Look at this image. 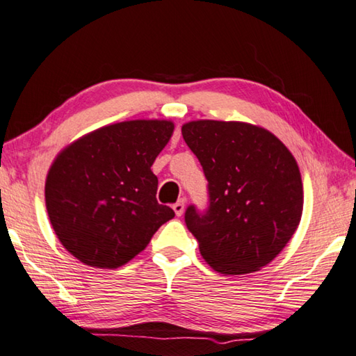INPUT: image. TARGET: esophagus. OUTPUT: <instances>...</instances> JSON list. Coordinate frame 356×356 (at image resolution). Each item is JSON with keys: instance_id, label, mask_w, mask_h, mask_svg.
<instances>
[{"instance_id": "34e87169", "label": "esophagus", "mask_w": 356, "mask_h": 356, "mask_svg": "<svg viewBox=\"0 0 356 356\" xmlns=\"http://www.w3.org/2000/svg\"><path fill=\"white\" fill-rule=\"evenodd\" d=\"M184 208H186V200H184V198H179V200L173 204V211H175V214H177L178 217L184 214Z\"/></svg>"}]
</instances>
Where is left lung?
Returning <instances> with one entry per match:
<instances>
[{"instance_id":"8db88e82","label":"left lung","mask_w":356,"mask_h":356,"mask_svg":"<svg viewBox=\"0 0 356 356\" xmlns=\"http://www.w3.org/2000/svg\"><path fill=\"white\" fill-rule=\"evenodd\" d=\"M181 133L208 179V209L191 204L184 214L202 257L223 275L259 270L302 219L294 156L270 131L244 122L197 120L184 123Z\"/></svg>"}]
</instances>
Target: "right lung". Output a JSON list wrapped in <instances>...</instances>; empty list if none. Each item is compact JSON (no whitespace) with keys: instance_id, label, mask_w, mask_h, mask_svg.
Listing matches in <instances>:
<instances>
[{"instance_id":"add662e5","label":"right lung","mask_w":356,"mask_h":356,"mask_svg":"<svg viewBox=\"0 0 356 356\" xmlns=\"http://www.w3.org/2000/svg\"><path fill=\"white\" fill-rule=\"evenodd\" d=\"M173 128L170 120L108 124L56 156L45 183L48 217L60 244L81 263L117 269L173 219V209L156 200L152 172Z\"/></svg>"}]
</instances>
